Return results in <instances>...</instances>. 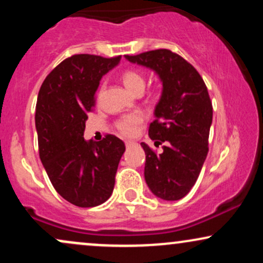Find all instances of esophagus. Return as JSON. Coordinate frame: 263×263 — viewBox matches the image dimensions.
<instances>
[{
  "label": "esophagus",
  "instance_id": "obj_1",
  "mask_svg": "<svg viewBox=\"0 0 263 263\" xmlns=\"http://www.w3.org/2000/svg\"><path fill=\"white\" fill-rule=\"evenodd\" d=\"M134 142H132V141H126V147H127V148H129V147H131V146H134Z\"/></svg>",
  "mask_w": 263,
  "mask_h": 263
}]
</instances>
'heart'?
<instances>
[{
  "label": "heart",
  "mask_w": 263,
  "mask_h": 263,
  "mask_svg": "<svg viewBox=\"0 0 263 263\" xmlns=\"http://www.w3.org/2000/svg\"><path fill=\"white\" fill-rule=\"evenodd\" d=\"M123 84L127 86L129 91L134 93H142L146 86V80L140 71L135 70V69H127L121 75ZM144 117L141 112H132L125 116L120 117L116 121V127L119 132L125 137H132L137 134L138 126L143 122Z\"/></svg>",
  "instance_id": "b5f03b06"
}]
</instances>
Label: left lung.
<instances>
[{"label":"left lung","mask_w":263,"mask_h":263,"mask_svg":"<svg viewBox=\"0 0 263 263\" xmlns=\"http://www.w3.org/2000/svg\"><path fill=\"white\" fill-rule=\"evenodd\" d=\"M131 63L158 74L162 96L148 135L157 153L142 142L146 153L144 179L151 192L163 200H179L194 186L209 152L213 105L208 87L197 69L170 49L126 55Z\"/></svg>","instance_id":"1"}]
</instances>
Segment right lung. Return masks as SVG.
<instances>
[{
	"mask_svg": "<svg viewBox=\"0 0 263 263\" xmlns=\"http://www.w3.org/2000/svg\"><path fill=\"white\" fill-rule=\"evenodd\" d=\"M120 57L75 54L47 75L35 105L39 157L54 189L80 208L98 206L112 194L125 143L114 135L86 141L87 114L102 75Z\"/></svg>",
	"mask_w": 263,
	"mask_h": 263,
	"instance_id": "add662e5",
	"label": "right lung"
}]
</instances>
